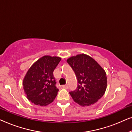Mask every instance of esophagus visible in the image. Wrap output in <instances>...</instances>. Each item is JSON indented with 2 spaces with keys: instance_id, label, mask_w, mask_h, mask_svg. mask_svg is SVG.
Masks as SVG:
<instances>
[{
  "instance_id": "esophagus-1",
  "label": "esophagus",
  "mask_w": 132,
  "mask_h": 132,
  "mask_svg": "<svg viewBox=\"0 0 132 132\" xmlns=\"http://www.w3.org/2000/svg\"><path fill=\"white\" fill-rule=\"evenodd\" d=\"M62 87L63 88H64V89H68V86L67 85H62Z\"/></svg>"
}]
</instances>
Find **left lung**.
Listing matches in <instances>:
<instances>
[{"instance_id": "obj_1", "label": "left lung", "mask_w": 132, "mask_h": 132, "mask_svg": "<svg viewBox=\"0 0 132 132\" xmlns=\"http://www.w3.org/2000/svg\"><path fill=\"white\" fill-rule=\"evenodd\" d=\"M75 71L77 87L70 92L73 100L82 106H90L102 98L107 87L106 72L93 58L85 54L67 60Z\"/></svg>"}]
</instances>
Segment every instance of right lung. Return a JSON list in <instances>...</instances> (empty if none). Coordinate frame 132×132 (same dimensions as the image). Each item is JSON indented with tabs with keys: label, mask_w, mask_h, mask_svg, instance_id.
Segmentation results:
<instances>
[{
	"label": "right lung",
	"mask_w": 132,
	"mask_h": 132,
	"mask_svg": "<svg viewBox=\"0 0 132 132\" xmlns=\"http://www.w3.org/2000/svg\"><path fill=\"white\" fill-rule=\"evenodd\" d=\"M61 60L57 56H44L34 63L23 81L27 98L36 105L46 106L53 102L59 89L53 71Z\"/></svg>",
	"instance_id": "add662e5"
}]
</instances>
